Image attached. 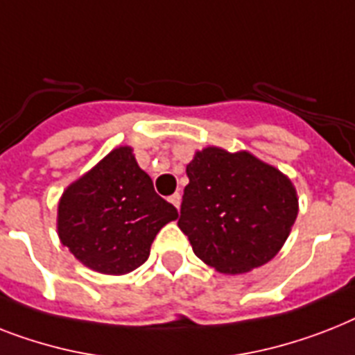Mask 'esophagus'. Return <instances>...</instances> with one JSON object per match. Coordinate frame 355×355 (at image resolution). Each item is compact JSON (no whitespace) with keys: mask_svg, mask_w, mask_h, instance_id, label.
<instances>
[{"mask_svg":"<svg viewBox=\"0 0 355 355\" xmlns=\"http://www.w3.org/2000/svg\"><path fill=\"white\" fill-rule=\"evenodd\" d=\"M169 202L173 204V206L177 207H180V202H182V197H180V193H175V195H171V197H169Z\"/></svg>","mask_w":355,"mask_h":355,"instance_id":"34e87169","label":"esophagus"}]
</instances>
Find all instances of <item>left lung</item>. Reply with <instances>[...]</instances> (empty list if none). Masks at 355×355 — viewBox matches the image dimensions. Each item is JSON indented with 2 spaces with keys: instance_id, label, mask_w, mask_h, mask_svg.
I'll list each match as a JSON object with an SVG mask.
<instances>
[{
  "instance_id": "1",
  "label": "left lung",
  "mask_w": 355,
  "mask_h": 355,
  "mask_svg": "<svg viewBox=\"0 0 355 355\" xmlns=\"http://www.w3.org/2000/svg\"><path fill=\"white\" fill-rule=\"evenodd\" d=\"M178 227L193 252L223 273H243L277 255L297 217L290 178L250 153L206 148L186 168Z\"/></svg>"
}]
</instances>
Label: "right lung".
<instances>
[{
    "instance_id": "right-lung-1",
    "label": "right lung",
    "mask_w": 355,
    "mask_h": 355,
    "mask_svg": "<svg viewBox=\"0 0 355 355\" xmlns=\"http://www.w3.org/2000/svg\"><path fill=\"white\" fill-rule=\"evenodd\" d=\"M177 217V207L138 168L132 149L118 148L65 189L58 235L91 270L122 275L148 261L157 233Z\"/></svg>"
}]
</instances>
